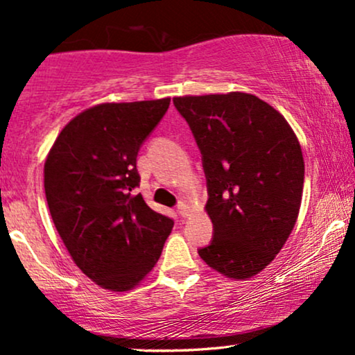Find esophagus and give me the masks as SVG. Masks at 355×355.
Here are the masks:
<instances>
[{
	"instance_id": "1",
	"label": "esophagus",
	"mask_w": 355,
	"mask_h": 355,
	"mask_svg": "<svg viewBox=\"0 0 355 355\" xmlns=\"http://www.w3.org/2000/svg\"><path fill=\"white\" fill-rule=\"evenodd\" d=\"M177 211H178V215H180V217H185L187 215V202H183V200H180L177 203Z\"/></svg>"
}]
</instances>
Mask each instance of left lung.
<instances>
[{"label":"left lung","instance_id":"left-lung-1","mask_svg":"<svg viewBox=\"0 0 355 355\" xmlns=\"http://www.w3.org/2000/svg\"><path fill=\"white\" fill-rule=\"evenodd\" d=\"M177 112L202 153L214 237L198 255L207 266L248 279L263 270L295 225L304 157L287 120L248 93L180 96Z\"/></svg>","mask_w":355,"mask_h":355}]
</instances>
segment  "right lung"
I'll return each instance as SVG.
<instances>
[{"label":"right lung","instance_id":"right-lung-1","mask_svg":"<svg viewBox=\"0 0 355 355\" xmlns=\"http://www.w3.org/2000/svg\"><path fill=\"white\" fill-rule=\"evenodd\" d=\"M168 107L164 98L85 110L44 162V193L61 240L81 272L110 291L135 287L173 227L137 193L138 152Z\"/></svg>","mask_w":355,"mask_h":355}]
</instances>
